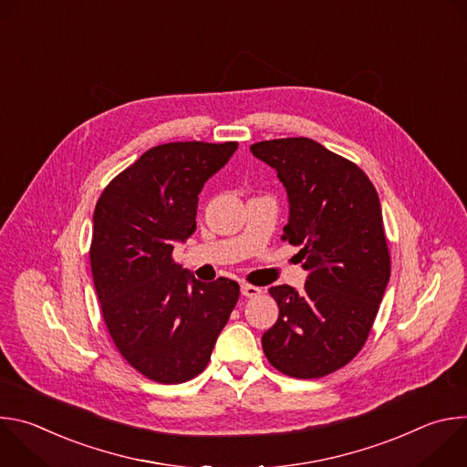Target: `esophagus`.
Wrapping results in <instances>:
<instances>
[{
	"mask_svg": "<svg viewBox=\"0 0 467 467\" xmlns=\"http://www.w3.org/2000/svg\"><path fill=\"white\" fill-rule=\"evenodd\" d=\"M240 290H242V296H245V297H256V296L262 294V288L253 286V285H247V283H242Z\"/></svg>",
	"mask_w": 467,
	"mask_h": 467,
	"instance_id": "1",
	"label": "esophagus"
}]
</instances>
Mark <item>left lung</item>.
<instances>
[{
	"label": "left lung",
	"instance_id": "left-lung-1",
	"mask_svg": "<svg viewBox=\"0 0 467 467\" xmlns=\"http://www.w3.org/2000/svg\"><path fill=\"white\" fill-rule=\"evenodd\" d=\"M283 181L290 220L283 240L299 245L305 288L272 286L277 323L264 332L270 364L296 379H319L364 348L388 279L389 251L369 177L316 140L277 139L251 146Z\"/></svg>",
	"mask_w": 467,
	"mask_h": 467
}]
</instances>
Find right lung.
Wrapping results in <instances>:
<instances>
[{
	"label": "right lung",
	"mask_w": 467,
	"mask_h": 467,
	"mask_svg": "<svg viewBox=\"0 0 467 467\" xmlns=\"http://www.w3.org/2000/svg\"><path fill=\"white\" fill-rule=\"evenodd\" d=\"M236 142H170L148 150L101 192L90 268L109 335L144 377L179 384L202 373L238 301L231 279L202 283L173 260L195 231L197 195Z\"/></svg>",
	"instance_id": "add662e5"
}]
</instances>
